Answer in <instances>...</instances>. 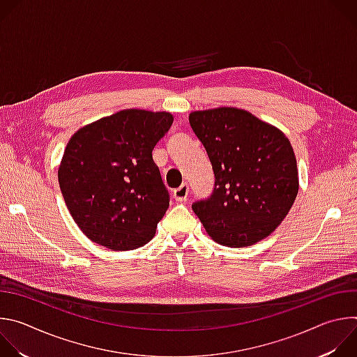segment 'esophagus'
<instances>
[{
	"mask_svg": "<svg viewBox=\"0 0 357 357\" xmlns=\"http://www.w3.org/2000/svg\"><path fill=\"white\" fill-rule=\"evenodd\" d=\"M172 195H174V199H175L176 202H179V203L186 202L188 195H189V186H188V183H182L178 189L174 190Z\"/></svg>",
	"mask_w": 357,
	"mask_h": 357,
	"instance_id": "34e87169",
	"label": "esophagus"
}]
</instances>
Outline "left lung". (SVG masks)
Listing matches in <instances>:
<instances>
[{
    "label": "left lung",
    "instance_id": "8db88e82",
    "mask_svg": "<svg viewBox=\"0 0 357 357\" xmlns=\"http://www.w3.org/2000/svg\"><path fill=\"white\" fill-rule=\"evenodd\" d=\"M189 123L216 179L211 197L192 205L203 227L227 247H247L268 237L288 215L299 188L289 139L236 107L192 112Z\"/></svg>",
    "mask_w": 357,
    "mask_h": 357
}]
</instances>
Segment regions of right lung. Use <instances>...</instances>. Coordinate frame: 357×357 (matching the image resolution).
<instances>
[{"instance_id":"obj_1","label":"right lung","mask_w":357,"mask_h":357,"mask_svg":"<svg viewBox=\"0 0 357 357\" xmlns=\"http://www.w3.org/2000/svg\"><path fill=\"white\" fill-rule=\"evenodd\" d=\"M172 123L167 112L127 109L72 135L59 186L73 220L91 241L126 251L154 237L169 195L152 149Z\"/></svg>"}]
</instances>
